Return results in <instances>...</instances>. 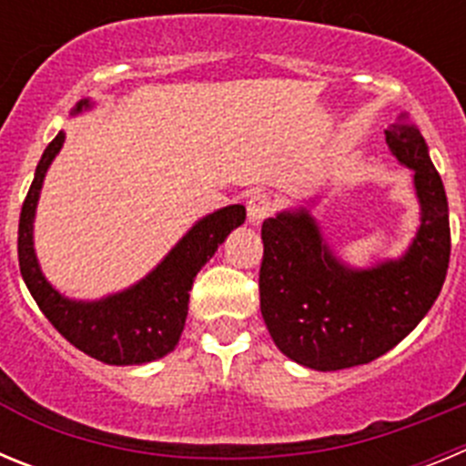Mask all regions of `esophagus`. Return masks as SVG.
<instances>
[{"label":"esophagus","instance_id":"34e87169","mask_svg":"<svg viewBox=\"0 0 466 466\" xmlns=\"http://www.w3.org/2000/svg\"><path fill=\"white\" fill-rule=\"evenodd\" d=\"M272 210H275V200L266 191H254L247 200V219L251 224H261L266 217L272 215Z\"/></svg>","mask_w":466,"mask_h":466}]
</instances>
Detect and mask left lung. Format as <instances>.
Here are the masks:
<instances>
[{
    "label": "left lung",
    "instance_id": "left-lung-1",
    "mask_svg": "<svg viewBox=\"0 0 466 466\" xmlns=\"http://www.w3.org/2000/svg\"><path fill=\"white\" fill-rule=\"evenodd\" d=\"M386 143L413 170L422 210L420 228L400 261L349 270L307 210L263 221V321L279 351L311 370L365 365L390 351L428 314L446 279L448 200L425 138L402 113L386 131Z\"/></svg>",
    "mask_w": 466,
    "mask_h": 466
}]
</instances>
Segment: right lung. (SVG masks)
<instances>
[{"instance_id": "add662e5", "label": "right lung", "mask_w": 466, "mask_h": 466, "mask_svg": "<svg viewBox=\"0 0 466 466\" xmlns=\"http://www.w3.org/2000/svg\"><path fill=\"white\" fill-rule=\"evenodd\" d=\"M83 106L89 104L80 101L76 110ZM62 143L64 134L59 131L38 161L20 210L18 261L25 284L59 335L87 356L108 365H140L164 358L177 347L185 330L194 277L210 261L230 230L245 221V205H228L200 219L155 270L127 291L99 302L68 300L41 275L32 242L38 191Z\"/></svg>"}]
</instances>
